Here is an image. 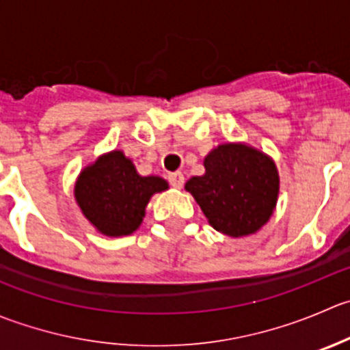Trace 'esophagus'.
<instances>
[{
  "label": "esophagus",
  "instance_id": "1",
  "mask_svg": "<svg viewBox=\"0 0 350 350\" xmlns=\"http://www.w3.org/2000/svg\"><path fill=\"white\" fill-rule=\"evenodd\" d=\"M167 179L171 183V186H174V188H183V185H185V176L181 172H171L167 176Z\"/></svg>",
  "mask_w": 350,
  "mask_h": 350
}]
</instances>
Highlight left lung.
I'll return each instance as SVG.
<instances>
[{
	"instance_id": "8db88e82",
	"label": "left lung",
	"mask_w": 350,
	"mask_h": 350,
	"mask_svg": "<svg viewBox=\"0 0 350 350\" xmlns=\"http://www.w3.org/2000/svg\"><path fill=\"white\" fill-rule=\"evenodd\" d=\"M205 174L185 189L193 195L210 226L230 237L254 234L269 222L279 198L275 162L246 144H222L203 161Z\"/></svg>"
}]
</instances>
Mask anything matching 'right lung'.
Instances as JSON below:
<instances>
[{
    "label": "right lung",
    "mask_w": 350,
    "mask_h": 350,
    "mask_svg": "<svg viewBox=\"0 0 350 350\" xmlns=\"http://www.w3.org/2000/svg\"><path fill=\"white\" fill-rule=\"evenodd\" d=\"M159 176H140L121 150L87 165L75 183V200L85 219L100 234L128 236L140 227L152 195L167 189Z\"/></svg>",
    "instance_id": "obj_1"
}]
</instances>
